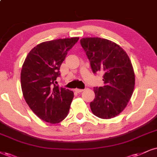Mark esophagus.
Returning <instances> with one entry per match:
<instances>
[{
  "mask_svg": "<svg viewBox=\"0 0 157 157\" xmlns=\"http://www.w3.org/2000/svg\"><path fill=\"white\" fill-rule=\"evenodd\" d=\"M83 90H81V89H75V91L77 92V93H80V92H83Z\"/></svg>",
  "mask_w": 157,
  "mask_h": 157,
  "instance_id": "34e87169",
  "label": "esophagus"
}]
</instances>
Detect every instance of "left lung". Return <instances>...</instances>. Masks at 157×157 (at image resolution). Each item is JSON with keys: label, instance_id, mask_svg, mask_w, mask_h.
<instances>
[{"label": "left lung", "instance_id": "left-lung-1", "mask_svg": "<svg viewBox=\"0 0 157 157\" xmlns=\"http://www.w3.org/2000/svg\"><path fill=\"white\" fill-rule=\"evenodd\" d=\"M81 45L93 73H103L105 86L94 87L92 112L100 119H111L122 112L132 95L135 72L126 52L119 45L101 38H84Z\"/></svg>", "mask_w": 157, "mask_h": 157}]
</instances>
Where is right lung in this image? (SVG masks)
I'll use <instances>...</instances> for the list:
<instances>
[{"instance_id":"obj_1","label":"right lung","mask_w":157,"mask_h":157,"mask_svg":"<svg viewBox=\"0 0 157 157\" xmlns=\"http://www.w3.org/2000/svg\"><path fill=\"white\" fill-rule=\"evenodd\" d=\"M78 37L56 39L38 44L28 53L21 70L23 96L33 113L51 124L67 116L73 98L72 91L55 85L67 52Z\"/></svg>"}]
</instances>
